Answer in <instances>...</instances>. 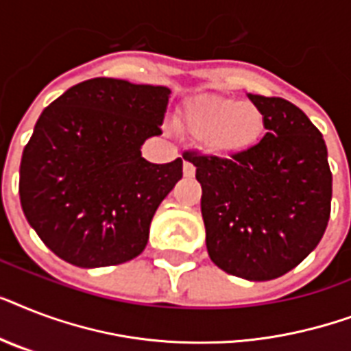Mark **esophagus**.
Wrapping results in <instances>:
<instances>
[{"label": "esophagus", "instance_id": "1", "mask_svg": "<svg viewBox=\"0 0 351 351\" xmlns=\"http://www.w3.org/2000/svg\"><path fill=\"white\" fill-rule=\"evenodd\" d=\"M184 176L186 178H193L195 176V165L191 162H187V160H184Z\"/></svg>", "mask_w": 351, "mask_h": 351}]
</instances>
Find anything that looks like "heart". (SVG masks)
<instances>
[{"label":"heart","instance_id":"1","mask_svg":"<svg viewBox=\"0 0 351 351\" xmlns=\"http://www.w3.org/2000/svg\"><path fill=\"white\" fill-rule=\"evenodd\" d=\"M178 127L198 138L204 151L211 156H234L255 147L266 120L261 107L253 101L206 95L182 107Z\"/></svg>","mask_w":351,"mask_h":351}]
</instances>
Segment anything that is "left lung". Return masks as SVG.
<instances>
[{
    "label": "left lung",
    "mask_w": 351,
    "mask_h": 351,
    "mask_svg": "<svg viewBox=\"0 0 351 351\" xmlns=\"http://www.w3.org/2000/svg\"><path fill=\"white\" fill-rule=\"evenodd\" d=\"M266 132L231 158L193 156L202 186L209 258L234 277L262 282L299 266L330 220L332 171L324 138L299 107L247 95Z\"/></svg>",
    "instance_id": "obj_1"
}]
</instances>
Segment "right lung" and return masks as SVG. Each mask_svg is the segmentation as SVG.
<instances>
[{"instance_id":"add662e5","label":"right lung","mask_w":351,"mask_h":351,"mask_svg":"<svg viewBox=\"0 0 351 351\" xmlns=\"http://www.w3.org/2000/svg\"><path fill=\"white\" fill-rule=\"evenodd\" d=\"M171 89L93 78L41 112L19 165V200L49 250L78 267L117 266L145 250L156 209L182 178V158L151 164Z\"/></svg>"}]
</instances>
